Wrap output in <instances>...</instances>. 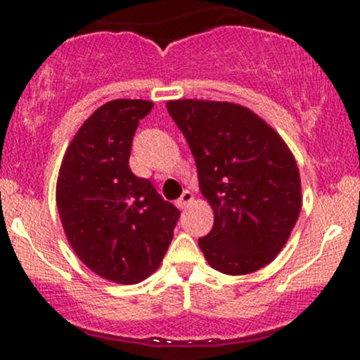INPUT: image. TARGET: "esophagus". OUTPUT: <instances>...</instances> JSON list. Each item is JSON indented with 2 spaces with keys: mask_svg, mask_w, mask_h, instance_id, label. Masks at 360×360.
I'll use <instances>...</instances> for the list:
<instances>
[{
  "mask_svg": "<svg viewBox=\"0 0 360 360\" xmlns=\"http://www.w3.org/2000/svg\"><path fill=\"white\" fill-rule=\"evenodd\" d=\"M193 201V193L191 191H184L183 194H181V198L179 200H177V208H181V210H184L186 206H188L189 203H191Z\"/></svg>",
  "mask_w": 360,
  "mask_h": 360,
  "instance_id": "1",
  "label": "esophagus"
}]
</instances>
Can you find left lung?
I'll return each mask as SVG.
<instances>
[{"label":"left lung","instance_id":"8db88e82","mask_svg":"<svg viewBox=\"0 0 360 360\" xmlns=\"http://www.w3.org/2000/svg\"><path fill=\"white\" fill-rule=\"evenodd\" d=\"M188 140L200 189L214 214L200 249L229 276L259 271L286 245L301 212V179L283 137L237 103L167 101Z\"/></svg>","mask_w":360,"mask_h":360}]
</instances>
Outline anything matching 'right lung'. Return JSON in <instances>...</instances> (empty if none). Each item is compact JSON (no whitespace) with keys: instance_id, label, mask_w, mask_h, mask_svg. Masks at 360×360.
Returning <instances> with one entry per match:
<instances>
[{"instance_id":"add662e5","label":"right lung","mask_w":360,"mask_h":360,"mask_svg":"<svg viewBox=\"0 0 360 360\" xmlns=\"http://www.w3.org/2000/svg\"><path fill=\"white\" fill-rule=\"evenodd\" d=\"M152 106L146 100L100 106L74 135L57 177L65 237L77 257L111 283L137 284L159 269L181 214L128 166L135 130Z\"/></svg>"}]
</instances>
